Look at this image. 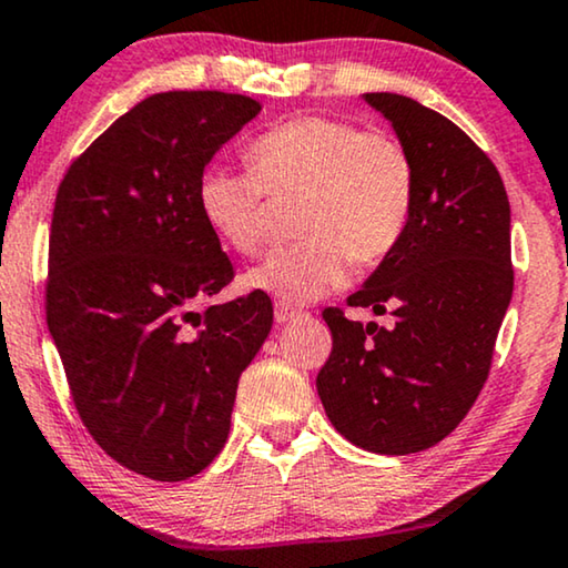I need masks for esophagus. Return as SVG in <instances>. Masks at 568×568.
<instances>
[{
  "label": "esophagus",
  "mask_w": 568,
  "mask_h": 568,
  "mask_svg": "<svg viewBox=\"0 0 568 568\" xmlns=\"http://www.w3.org/2000/svg\"><path fill=\"white\" fill-rule=\"evenodd\" d=\"M302 315H305V313H302V310H294V307H290V305H284V302H276V323H278V325L300 321Z\"/></svg>",
  "instance_id": "esophagus-1"
}]
</instances>
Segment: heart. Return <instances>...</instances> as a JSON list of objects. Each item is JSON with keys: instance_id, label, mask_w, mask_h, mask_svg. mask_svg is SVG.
Instances as JSON below:
<instances>
[{"instance_id": "heart-1", "label": "heart", "mask_w": 568, "mask_h": 568, "mask_svg": "<svg viewBox=\"0 0 568 568\" xmlns=\"http://www.w3.org/2000/svg\"><path fill=\"white\" fill-rule=\"evenodd\" d=\"M251 168L209 165L199 178V212L235 253L268 240V193L302 196L305 243L245 274V286L284 305H307L341 290L356 266H375L406 232L416 193L403 142L352 121L302 115L251 144Z\"/></svg>"}]
</instances>
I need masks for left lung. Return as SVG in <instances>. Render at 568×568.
<instances>
[{"mask_svg": "<svg viewBox=\"0 0 568 568\" xmlns=\"http://www.w3.org/2000/svg\"><path fill=\"white\" fill-rule=\"evenodd\" d=\"M414 160L400 243L348 297L393 310V328L323 313L333 352L317 395L338 434L377 455L437 445L463 422L491 367L511 302V212L499 170L453 121L414 98L362 95Z\"/></svg>", "mask_w": 568, "mask_h": 568, "instance_id": "obj_1", "label": "left lung"}]
</instances>
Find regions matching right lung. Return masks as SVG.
<instances>
[{
	"label": "right lung",
	"mask_w": 568,
	"mask_h": 568,
	"mask_svg": "<svg viewBox=\"0 0 568 568\" xmlns=\"http://www.w3.org/2000/svg\"><path fill=\"white\" fill-rule=\"evenodd\" d=\"M258 113L230 92H158L59 185L49 333L92 439L152 480H185L222 453L237 379L274 325L266 292L196 310L235 276L199 178Z\"/></svg>",
	"instance_id": "obj_1"
}]
</instances>
